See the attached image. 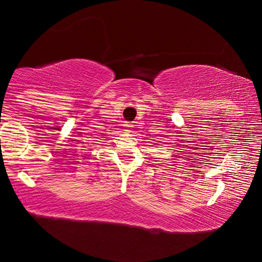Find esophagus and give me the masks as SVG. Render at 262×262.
<instances>
[{"instance_id":"34e87169","label":"esophagus","mask_w":262,"mask_h":262,"mask_svg":"<svg viewBox=\"0 0 262 262\" xmlns=\"http://www.w3.org/2000/svg\"><path fill=\"white\" fill-rule=\"evenodd\" d=\"M124 127L127 128V129H132V127H133V124H132V123L127 122V123H125V124H124Z\"/></svg>"}]
</instances>
